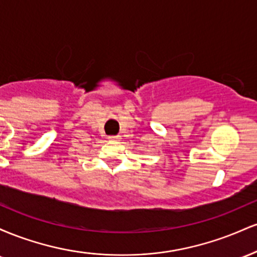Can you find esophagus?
<instances>
[{
    "mask_svg": "<svg viewBox=\"0 0 257 257\" xmlns=\"http://www.w3.org/2000/svg\"><path fill=\"white\" fill-rule=\"evenodd\" d=\"M108 139H110V140H119V137L118 135H114V137H108Z\"/></svg>",
    "mask_w": 257,
    "mask_h": 257,
    "instance_id": "1",
    "label": "esophagus"
}]
</instances>
